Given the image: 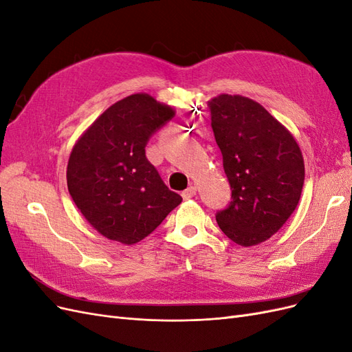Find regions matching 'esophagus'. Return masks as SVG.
I'll return each mask as SVG.
<instances>
[{"instance_id": "esophagus-1", "label": "esophagus", "mask_w": 352, "mask_h": 352, "mask_svg": "<svg viewBox=\"0 0 352 352\" xmlns=\"http://www.w3.org/2000/svg\"><path fill=\"white\" fill-rule=\"evenodd\" d=\"M197 195V188L195 186H189L188 189H185L184 192H182V197L185 198V199H189V198H192V197H195Z\"/></svg>"}]
</instances>
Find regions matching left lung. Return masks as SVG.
I'll use <instances>...</instances> for the list:
<instances>
[{
	"label": "left lung",
	"mask_w": 352,
	"mask_h": 352,
	"mask_svg": "<svg viewBox=\"0 0 352 352\" xmlns=\"http://www.w3.org/2000/svg\"><path fill=\"white\" fill-rule=\"evenodd\" d=\"M232 201L216 212L225 235L242 247L274 235L301 198L304 160L294 136L263 105L223 94L208 104Z\"/></svg>",
	"instance_id": "left-lung-1"
}]
</instances>
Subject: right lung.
<instances>
[{
  "label": "right lung",
  "mask_w": 352,
  "mask_h": 352,
  "mask_svg": "<svg viewBox=\"0 0 352 352\" xmlns=\"http://www.w3.org/2000/svg\"><path fill=\"white\" fill-rule=\"evenodd\" d=\"M173 116L150 95L133 94L105 110L73 146L69 192L105 238L140 242L182 202L145 155L150 138Z\"/></svg>",
  "instance_id": "right-lung-1"
}]
</instances>
